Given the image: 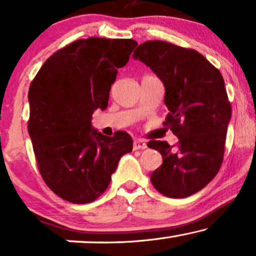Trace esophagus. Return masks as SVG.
Instances as JSON below:
<instances>
[{"label": "esophagus", "instance_id": "esophagus-1", "mask_svg": "<svg viewBox=\"0 0 256 256\" xmlns=\"http://www.w3.org/2000/svg\"><path fill=\"white\" fill-rule=\"evenodd\" d=\"M146 143L142 140H135L134 143H132V149L134 150H140V149H146Z\"/></svg>", "mask_w": 256, "mask_h": 256}]
</instances>
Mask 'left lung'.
Returning a JSON list of instances; mask_svg holds the SVG:
<instances>
[{"instance_id": "left-lung-1", "label": "left lung", "mask_w": 256, "mask_h": 256, "mask_svg": "<svg viewBox=\"0 0 256 256\" xmlns=\"http://www.w3.org/2000/svg\"><path fill=\"white\" fill-rule=\"evenodd\" d=\"M149 66L166 87L164 126L178 138L176 146L148 142L163 163L150 176L160 194L186 198L205 188L222 166L232 108L222 73L204 56L163 40H146L132 54Z\"/></svg>"}]
</instances>
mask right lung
<instances>
[{
  "label": "right lung",
  "mask_w": 256,
  "mask_h": 256,
  "mask_svg": "<svg viewBox=\"0 0 256 256\" xmlns=\"http://www.w3.org/2000/svg\"><path fill=\"white\" fill-rule=\"evenodd\" d=\"M134 40L90 37L46 59L29 88L28 132L45 184L73 204L94 202L106 191L121 156L132 150L126 132L113 138L90 124L106 110L118 68L127 64Z\"/></svg>",
  "instance_id": "1"
}]
</instances>
